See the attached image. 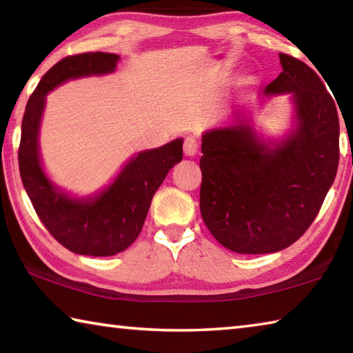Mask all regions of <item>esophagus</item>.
Segmentation results:
<instances>
[{
	"label": "esophagus",
	"mask_w": 353,
	"mask_h": 353,
	"mask_svg": "<svg viewBox=\"0 0 353 353\" xmlns=\"http://www.w3.org/2000/svg\"><path fill=\"white\" fill-rule=\"evenodd\" d=\"M183 152L185 155H194L198 152V141L191 139V137H187L183 141Z\"/></svg>",
	"instance_id": "obj_1"
}]
</instances>
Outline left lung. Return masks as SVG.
<instances>
[{
	"instance_id": "8db88e82",
	"label": "left lung",
	"mask_w": 353,
	"mask_h": 353,
	"mask_svg": "<svg viewBox=\"0 0 353 353\" xmlns=\"http://www.w3.org/2000/svg\"><path fill=\"white\" fill-rule=\"evenodd\" d=\"M279 56L283 71L263 93H292L297 132L277 149L256 140L248 124L202 137V219L238 254H271L297 241L318 216L338 170L334 99L307 63Z\"/></svg>"
}]
</instances>
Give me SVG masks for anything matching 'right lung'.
Here are the masks:
<instances>
[{
  "instance_id": "obj_1",
  "label": "right lung",
  "mask_w": 353,
  "mask_h": 353,
  "mask_svg": "<svg viewBox=\"0 0 353 353\" xmlns=\"http://www.w3.org/2000/svg\"><path fill=\"white\" fill-rule=\"evenodd\" d=\"M118 59L109 52L63 57L40 79L21 121L19 165L26 193L46 230L63 248L79 255L109 256L128 249L140 235L155 191L183 155L182 139L143 151L94 199H70L48 181L37 145L46 93L73 77L112 73Z\"/></svg>"
}]
</instances>
